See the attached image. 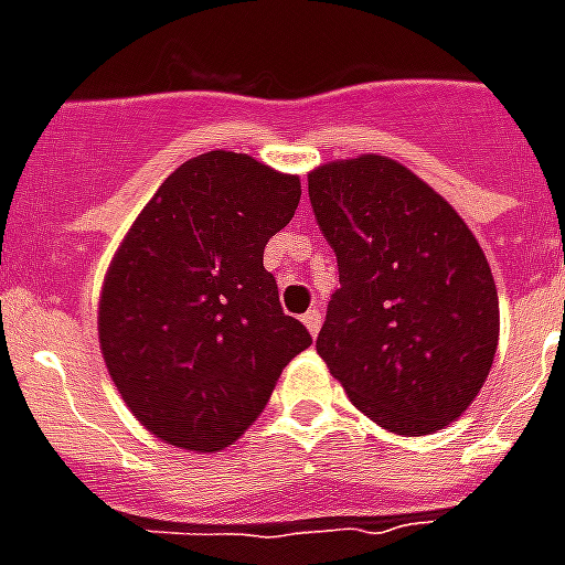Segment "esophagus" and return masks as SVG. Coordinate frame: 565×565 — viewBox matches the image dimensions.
I'll use <instances>...</instances> for the list:
<instances>
[{"label": "esophagus", "instance_id": "esophagus-1", "mask_svg": "<svg viewBox=\"0 0 565 565\" xmlns=\"http://www.w3.org/2000/svg\"><path fill=\"white\" fill-rule=\"evenodd\" d=\"M302 323H306V329H309L311 338H315V334L320 332V311L317 309L306 311V315H302Z\"/></svg>", "mask_w": 565, "mask_h": 565}]
</instances>
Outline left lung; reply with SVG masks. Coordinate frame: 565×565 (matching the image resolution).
Instances as JSON below:
<instances>
[{
  "instance_id": "left-lung-1",
  "label": "left lung",
  "mask_w": 565,
  "mask_h": 565,
  "mask_svg": "<svg viewBox=\"0 0 565 565\" xmlns=\"http://www.w3.org/2000/svg\"><path fill=\"white\" fill-rule=\"evenodd\" d=\"M309 199L340 274L317 355L384 430H441L477 398L500 340V300L477 236L384 156L320 167Z\"/></svg>"
}]
</instances>
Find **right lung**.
Returning a JSON list of instances; mask_svg holds the SVG:
<instances>
[{"label":"right lung","mask_w":565,"mask_h":565,"mask_svg":"<svg viewBox=\"0 0 565 565\" xmlns=\"http://www.w3.org/2000/svg\"><path fill=\"white\" fill-rule=\"evenodd\" d=\"M297 204V175L242 152H204L167 175L111 259L97 315L106 370L167 445H233L279 372L311 347L263 265Z\"/></svg>","instance_id":"add662e5"}]
</instances>
